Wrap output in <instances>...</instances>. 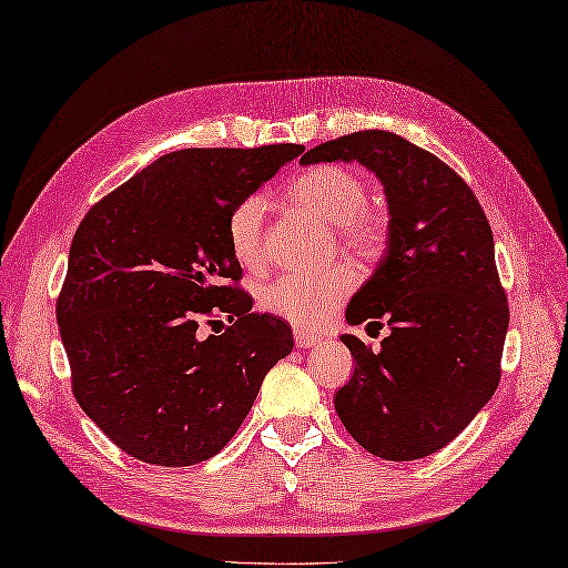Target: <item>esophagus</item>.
<instances>
[{
	"label": "esophagus",
	"instance_id": "1",
	"mask_svg": "<svg viewBox=\"0 0 568 568\" xmlns=\"http://www.w3.org/2000/svg\"><path fill=\"white\" fill-rule=\"evenodd\" d=\"M294 339H296V347H316L321 343V335L308 333V331H301V327H296Z\"/></svg>",
	"mask_w": 568,
	"mask_h": 568
}]
</instances>
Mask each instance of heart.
Returning <instances> with one entry per match:
<instances>
[{
	"label": "heart",
	"instance_id": "1",
	"mask_svg": "<svg viewBox=\"0 0 568 568\" xmlns=\"http://www.w3.org/2000/svg\"><path fill=\"white\" fill-rule=\"evenodd\" d=\"M286 199L301 213L333 225L337 245L352 255H376L386 241V216L382 209L369 204L367 184L355 170L343 165L308 168L288 182ZM264 223H267V199L262 194L243 196L225 219V237L233 257L250 272L262 270L267 262ZM352 288H355V272L345 264L308 276L286 274L264 286L262 308L301 331H316L343 304Z\"/></svg>",
	"mask_w": 568,
	"mask_h": 568
}]
</instances>
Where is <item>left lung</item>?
Instances as JSON below:
<instances>
[{
    "mask_svg": "<svg viewBox=\"0 0 568 568\" xmlns=\"http://www.w3.org/2000/svg\"><path fill=\"white\" fill-rule=\"evenodd\" d=\"M359 162L384 184L388 241L347 306V323L388 325L382 349L339 339L355 374L335 394L347 433L372 455L410 462L449 445L500 382L508 298L494 233L459 174L388 131H357L301 158Z\"/></svg>",
    "mask_w": 568,
    "mask_h": 568,
    "instance_id": "left-lung-1",
    "label": "left lung"
}]
</instances>
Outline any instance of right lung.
I'll use <instances>...</instances> for the list:
<instances>
[{"label": "right lung", "instance_id": "1", "mask_svg": "<svg viewBox=\"0 0 568 568\" xmlns=\"http://www.w3.org/2000/svg\"><path fill=\"white\" fill-rule=\"evenodd\" d=\"M301 150H178L87 211L55 316L74 398L125 455L155 466L219 455L292 352V327L252 313L237 288L225 219ZM211 315L232 325L204 338Z\"/></svg>", "mask_w": 568, "mask_h": 568}]
</instances>
